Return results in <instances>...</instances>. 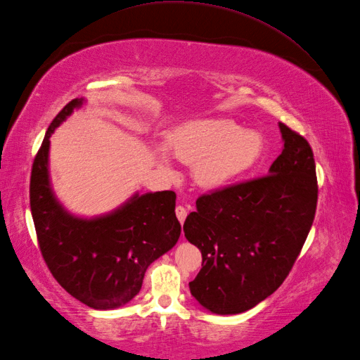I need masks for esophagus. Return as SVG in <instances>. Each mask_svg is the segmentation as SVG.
Masks as SVG:
<instances>
[{"mask_svg": "<svg viewBox=\"0 0 360 360\" xmlns=\"http://www.w3.org/2000/svg\"><path fill=\"white\" fill-rule=\"evenodd\" d=\"M175 215H177L179 221L183 224V223H185V220H186L188 212H186V209L183 207V206H177V207H175Z\"/></svg>", "mask_w": 360, "mask_h": 360, "instance_id": "esophagus-1", "label": "esophagus"}]
</instances>
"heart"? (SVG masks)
<instances>
[{
	"label": "heart",
	"mask_w": 360,
	"mask_h": 360,
	"mask_svg": "<svg viewBox=\"0 0 360 360\" xmlns=\"http://www.w3.org/2000/svg\"><path fill=\"white\" fill-rule=\"evenodd\" d=\"M166 150L175 159L194 163L197 185L220 191L246 174L261 159L264 142L259 133L243 129L231 119H195L174 128L166 137ZM157 165L165 174H174L165 153L157 154Z\"/></svg>",
	"instance_id": "obj_1"
}]
</instances>
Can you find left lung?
I'll list each match as a JSON object with an SVG mask.
<instances>
[{"instance_id": "1", "label": "left lung", "mask_w": 360, "mask_h": 360, "mask_svg": "<svg viewBox=\"0 0 360 360\" xmlns=\"http://www.w3.org/2000/svg\"><path fill=\"white\" fill-rule=\"evenodd\" d=\"M279 129L283 153L267 175L201 195L183 224L203 258L189 290L210 313L238 314L264 301L310 232L318 203L313 151L284 124Z\"/></svg>"}]
</instances>
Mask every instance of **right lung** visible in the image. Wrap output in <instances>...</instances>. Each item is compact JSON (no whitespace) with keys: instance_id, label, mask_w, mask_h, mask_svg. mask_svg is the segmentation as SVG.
Masks as SVG:
<instances>
[{"instance_id":"add662e5","label":"right lung","mask_w":360,"mask_h":360,"mask_svg":"<svg viewBox=\"0 0 360 360\" xmlns=\"http://www.w3.org/2000/svg\"><path fill=\"white\" fill-rule=\"evenodd\" d=\"M85 99H73L51 122L30 177V209L42 258L51 275L77 301L96 310L128 304L140 292L150 264L180 238L175 192H139L108 214L73 215L50 181V137Z\"/></svg>"}]
</instances>
